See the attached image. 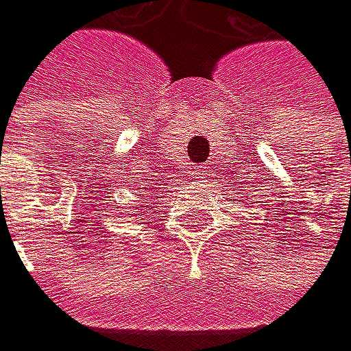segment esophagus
<instances>
[{
    "label": "esophagus",
    "mask_w": 351,
    "mask_h": 351,
    "mask_svg": "<svg viewBox=\"0 0 351 351\" xmlns=\"http://www.w3.org/2000/svg\"><path fill=\"white\" fill-rule=\"evenodd\" d=\"M190 174H192V179H207V174H209V172H207L205 166H196V168H192Z\"/></svg>",
    "instance_id": "obj_1"
}]
</instances>
